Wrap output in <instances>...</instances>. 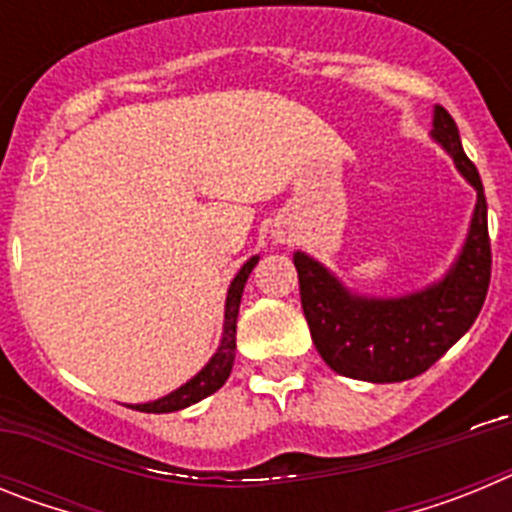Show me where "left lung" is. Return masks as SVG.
<instances>
[{"label":"left lung","mask_w":512,"mask_h":512,"mask_svg":"<svg viewBox=\"0 0 512 512\" xmlns=\"http://www.w3.org/2000/svg\"><path fill=\"white\" fill-rule=\"evenodd\" d=\"M431 138L454 158L459 174L477 192L467 241L438 282L402 297L359 295L318 259L295 253L312 343L325 364L343 377L374 384L418 377L472 328L485 305L492 253L482 179L461 148L454 117L441 104L433 107Z\"/></svg>","instance_id":"obj_1"}]
</instances>
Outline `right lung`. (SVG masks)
I'll use <instances>...</instances> for the list:
<instances>
[{
	"instance_id": "right-lung-1",
	"label": "right lung",
	"mask_w": 512,
	"mask_h": 512,
	"mask_svg": "<svg viewBox=\"0 0 512 512\" xmlns=\"http://www.w3.org/2000/svg\"><path fill=\"white\" fill-rule=\"evenodd\" d=\"M256 264H259V256H251V259L241 266V271L235 274L233 282H230L228 297H225L223 338H220V346H217V351L212 354V359L207 361L187 384H182L179 390L169 392L166 397H158V400L153 402L130 405V408L140 410V413H176V410H184L189 408V405H194V402L205 400L207 395H212V392H217L223 387L225 379L230 377V369H233L235 323H238V307H241L243 287H246L248 274H251Z\"/></svg>"
}]
</instances>
